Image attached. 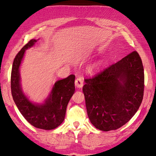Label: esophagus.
I'll return each instance as SVG.
<instances>
[{"mask_svg":"<svg viewBox=\"0 0 156 156\" xmlns=\"http://www.w3.org/2000/svg\"><path fill=\"white\" fill-rule=\"evenodd\" d=\"M84 79L83 77H78L75 80V85L77 88H81L83 86Z\"/></svg>","mask_w":156,"mask_h":156,"instance_id":"34e87169","label":"esophagus"}]
</instances>
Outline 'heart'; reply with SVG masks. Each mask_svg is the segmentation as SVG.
<instances>
[{
    "instance_id": "obj_1",
    "label": "heart",
    "mask_w": 156,
    "mask_h": 156,
    "mask_svg": "<svg viewBox=\"0 0 156 156\" xmlns=\"http://www.w3.org/2000/svg\"><path fill=\"white\" fill-rule=\"evenodd\" d=\"M94 67H89V71H92L94 69Z\"/></svg>"
}]
</instances>
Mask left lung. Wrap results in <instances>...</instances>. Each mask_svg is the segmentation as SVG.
<instances>
[{
    "mask_svg": "<svg viewBox=\"0 0 156 156\" xmlns=\"http://www.w3.org/2000/svg\"><path fill=\"white\" fill-rule=\"evenodd\" d=\"M88 117L98 129L115 130L135 115L144 95V68L137 51L84 80Z\"/></svg>",
    "mask_w": 156,
    "mask_h": 156,
    "instance_id": "left-lung-1",
    "label": "left lung"
}]
</instances>
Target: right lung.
Returning <instances> with one entry per match:
<instances>
[{"label": "right lung", "instance_id": "1", "mask_svg": "<svg viewBox=\"0 0 156 156\" xmlns=\"http://www.w3.org/2000/svg\"><path fill=\"white\" fill-rule=\"evenodd\" d=\"M38 40L29 41L15 57L11 74L12 94L18 110L29 123L36 128L51 130L64 121L69 101L75 91V76L72 74L57 80L43 103L31 102L22 89L20 67L26 50L33 47Z\"/></svg>", "mask_w": 156, "mask_h": 156}]
</instances>
